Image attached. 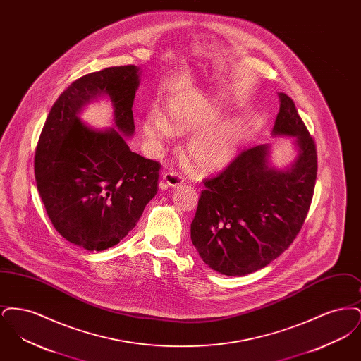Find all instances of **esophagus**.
I'll use <instances>...</instances> for the list:
<instances>
[{
	"label": "esophagus",
	"instance_id": "obj_1",
	"mask_svg": "<svg viewBox=\"0 0 361 361\" xmlns=\"http://www.w3.org/2000/svg\"><path fill=\"white\" fill-rule=\"evenodd\" d=\"M162 180H164V187L165 188H168V187L174 188V187H178V185H181L184 183L183 176H180L178 173L173 172V171L164 173L162 174Z\"/></svg>",
	"mask_w": 361,
	"mask_h": 361
}]
</instances>
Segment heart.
<instances>
[{
  "instance_id": "obj_1",
  "label": "heart",
  "mask_w": 361,
  "mask_h": 361,
  "mask_svg": "<svg viewBox=\"0 0 361 361\" xmlns=\"http://www.w3.org/2000/svg\"><path fill=\"white\" fill-rule=\"evenodd\" d=\"M221 118L222 105L218 102L172 106L168 112V121L153 109L143 121V134L155 143H161L172 133L184 135L199 131L189 139L185 155L197 171L208 172L230 162L240 145V123L230 121L212 127Z\"/></svg>"
}]
</instances>
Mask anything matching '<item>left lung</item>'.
<instances>
[{"label": "left lung", "mask_w": 361, "mask_h": 361, "mask_svg": "<svg viewBox=\"0 0 361 361\" xmlns=\"http://www.w3.org/2000/svg\"><path fill=\"white\" fill-rule=\"evenodd\" d=\"M274 135L296 139L291 168L269 166V146L242 150L222 172L203 180L190 240L214 271L243 276L267 267L290 247L309 212L317 178V149L291 97L279 93Z\"/></svg>", "instance_id": "1"}]
</instances>
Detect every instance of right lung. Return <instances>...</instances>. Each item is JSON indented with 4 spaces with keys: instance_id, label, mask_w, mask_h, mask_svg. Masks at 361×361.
Masks as SVG:
<instances>
[{
    "instance_id": "obj_1",
    "label": "right lung",
    "mask_w": 361,
    "mask_h": 361,
    "mask_svg": "<svg viewBox=\"0 0 361 361\" xmlns=\"http://www.w3.org/2000/svg\"><path fill=\"white\" fill-rule=\"evenodd\" d=\"M137 66H115L75 80L52 105L35 153L39 195L55 230L86 250L119 243L158 190L159 162L133 153L120 134H134ZM108 94L119 132L89 129L80 108Z\"/></svg>"
}]
</instances>
